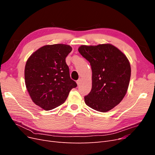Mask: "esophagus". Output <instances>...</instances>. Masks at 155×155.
Returning a JSON list of instances; mask_svg holds the SVG:
<instances>
[{"mask_svg": "<svg viewBox=\"0 0 155 155\" xmlns=\"http://www.w3.org/2000/svg\"><path fill=\"white\" fill-rule=\"evenodd\" d=\"M81 79H79L78 80L76 81V83H77V84H78V85H79L81 84Z\"/></svg>", "mask_w": 155, "mask_h": 155, "instance_id": "1", "label": "esophagus"}]
</instances>
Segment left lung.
Wrapping results in <instances>:
<instances>
[{
	"label": "left lung",
	"instance_id": "obj_1",
	"mask_svg": "<svg viewBox=\"0 0 155 155\" xmlns=\"http://www.w3.org/2000/svg\"><path fill=\"white\" fill-rule=\"evenodd\" d=\"M79 52L91 63L92 90L85 103L94 110L106 112L124 99L129 85L130 65L126 55L109 43L81 45Z\"/></svg>",
	"mask_w": 155,
	"mask_h": 155
}]
</instances>
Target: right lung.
<instances>
[{"instance_id": "right-lung-1", "label": "right lung", "mask_w": 155, "mask_h": 155, "mask_svg": "<svg viewBox=\"0 0 155 155\" xmlns=\"http://www.w3.org/2000/svg\"><path fill=\"white\" fill-rule=\"evenodd\" d=\"M72 50L64 44L47 45L37 50L26 63L25 85L32 101L46 110L62 105L77 84L70 77L67 56Z\"/></svg>"}]
</instances>
